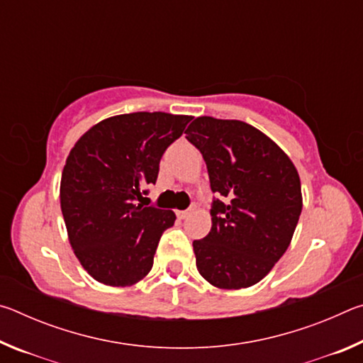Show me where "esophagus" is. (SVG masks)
<instances>
[{
	"label": "esophagus",
	"mask_w": 363,
	"mask_h": 363,
	"mask_svg": "<svg viewBox=\"0 0 363 363\" xmlns=\"http://www.w3.org/2000/svg\"><path fill=\"white\" fill-rule=\"evenodd\" d=\"M190 214V210H186V211H177V218L179 219H186Z\"/></svg>",
	"instance_id": "34e87169"
}]
</instances>
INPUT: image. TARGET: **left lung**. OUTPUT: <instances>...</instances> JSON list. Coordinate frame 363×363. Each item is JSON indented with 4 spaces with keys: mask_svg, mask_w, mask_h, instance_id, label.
<instances>
[{
    "mask_svg": "<svg viewBox=\"0 0 363 363\" xmlns=\"http://www.w3.org/2000/svg\"><path fill=\"white\" fill-rule=\"evenodd\" d=\"M201 152L214 200L211 230L194 240L196 269L220 290L261 281L290 247L303 210L298 169L257 128L199 116L186 130Z\"/></svg>",
    "mask_w": 363,
    "mask_h": 363,
    "instance_id": "1",
    "label": "left lung"
}]
</instances>
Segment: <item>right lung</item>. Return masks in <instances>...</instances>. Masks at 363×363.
Wrapping results in <instances>:
<instances>
[{"mask_svg":"<svg viewBox=\"0 0 363 363\" xmlns=\"http://www.w3.org/2000/svg\"><path fill=\"white\" fill-rule=\"evenodd\" d=\"M190 120L164 112L115 115L73 145L60 179V210L73 253L94 280L131 286L150 272L176 214L144 206L143 189L155 184L160 158Z\"/></svg>","mask_w":363,"mask_h":363,"instance_id":"right-lung-1","label":"right lung"}]
</instances>
